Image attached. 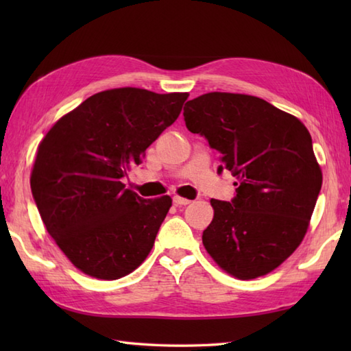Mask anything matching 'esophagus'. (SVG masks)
<instances>
[{
  "mask_svg": "<svg viewBox=\"0 0 351 351\" xmlns=\"http://www.w3.org/2000/svg\"><path fill=\"white\" fill-rule=\"evenodd\" d=\"M190 202H191V200H189V199H185V197H181V196H175V197H173V204H175L176 206L189 205Z\"/></svg>",
  "mask_w": 351,
  "mask_h": 351,
  "instance_id": "34e87169",
  "label": "esophagus"
}]
</instances>
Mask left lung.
Segmentation results:
<instances>
[{
    "instance_id": "8db88e82",
    "label": "left lung",
    "mask_w": 351,
    "mask_h": 351,
    "mask_svg": "<svg viewBox=\"0 0 351 351\" xmlns=\"http://www.w3.org/2000/svg\"><path fill=\"white\" fill-rule=\"evenodd\" d=\"M189 131L221 154L238 180L232 202L211 199L202 243L237 279L265 276L293 255L314 213L323 173L306 126L256 96L211 92L184 107Z\"/></svg>"
}]
</instances>
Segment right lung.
<instances>
[{"instance_id":"right-lung-1","label":"right lung","mask_w":351,"mask_h":351,"mask_svg":"<svg viewBox=\"0 0 351 351\" xmlns=\"http://www.w3.org/2000/svg\"><path fill=\"white\" fill-rule=\"evenodd\" d=\"M187 98L110 88L58 119L40 141L29 178L34 202L48 234L80 271L114 280L152 250L171 199L140 197L122 178L176 121Z\"/></svg>"}]
</instances>
